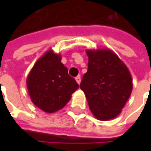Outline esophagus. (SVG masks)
Returning <instances> with one entry per match:
<instances>
[{"label": "esophagus", "instance_id": "obj_1", "mask_svg": "<svg viewBox=\"0 0 151 151\" xmlns=\"http://www.w3.org/2000/svg\"><path fill=\"white\" fill-rule=\"evenodd\" d=\"M76 82L80 84L81 83V76H76Z\"/></svg>", "mask_w": 151, "mask_h": 151}]
</instances>
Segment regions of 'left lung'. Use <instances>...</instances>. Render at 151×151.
<instances>
[{
    "instance_id": "8db88e82",
    "label": "left lung",
    "mask_w": 151,
    "mask_h": 151,
    "mask_svg": "<svg viewBox=\"0 0 151 151\" xmlns=\"http://www.w3.org/2000/svg\"><path fill=\"white\" fill-rule=\"evenodd\" d=\"M88 70L80 85L91 113L102 121L119 115L129 98L133 88L128 68L112 51L86 52Z\"/></svg>"
}]
</instances>
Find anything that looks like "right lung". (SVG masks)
<instances>
[{
	"mask_svg": "<svg viewBox=\"0 0 151 151\" xmlns=\"http://www.w3.org/2000/svg\"><path fill=\"white\" fill-rule=\"evenodd\" d=\"M27 86L35 106L46 113H55L65 106L79 85L68 74L60 55L48 51L34 65Z\"/></svg>",
	"mask_w": 151,
	"mask_h": 151,
	"instance_id": "add662e5",
	"label": "right lung"
}]
</instances>
